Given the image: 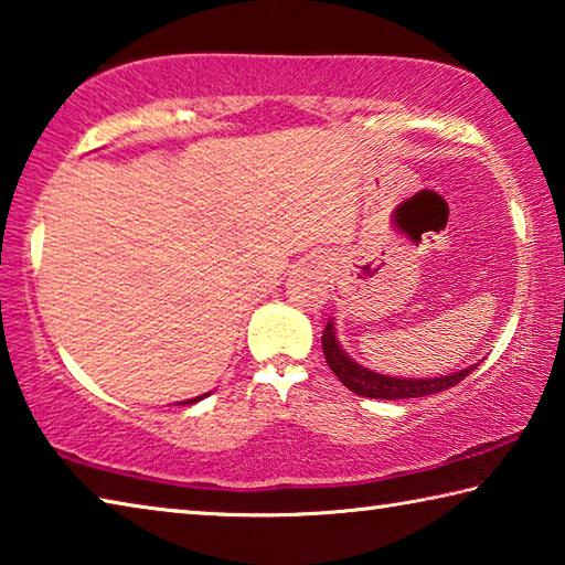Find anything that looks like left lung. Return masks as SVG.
I'll return each instance as SVG.
<instances>
[{
	"label": "left lung",
	"instance_id": "obj_1",
	"mask_svg": "<svg viewBox=\"0 0 565 565\" xmlns=\"http://www.w3.org/2000/svg\"><path fill=\"white\" fill-rule=\"evenodd\" d=\"M322 352L324 360H328L330 370L338 374V380L348 387L350 392L360 394V397L370 399H412V397H427V394H437L459 384L467 374H471L479 364H471L469 370H459L451 374H444V377H431V380H412V377H390V374L372 372L362 367L360 362H354L348 352L342 350L338 340V332H334V322L330 320L324 324L322 332Z\"/></svg>",
	"mask_w": 565,
	"mask_h": 565
}]
</instances>
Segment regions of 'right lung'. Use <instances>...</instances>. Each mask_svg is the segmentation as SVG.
Instances as JSON below:
<instances>
[{
  "label": "right lung",
  "mask_w": 565,
  "mask_h": 565,
  "mask_svg": "<svg viewBox=\"0 0 565 565\" xmlns=\"http://www.w3.org/2000/svg\"><path fill=\"white\" fill-rule=\"evenodd\" d=\"M203 397H207V394H203ZM203 397H195V399H188V402H183V404H193V402H198V399H203Z\"/></svg>",
  "instance_id": "obj_1"
}]
</instances>
